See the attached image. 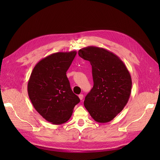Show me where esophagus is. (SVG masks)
Masks as SVG:
<instances>
[{
    "instance_id": "esophagus-1",
    "label": "esophagus",
    "mask_w": 160,
    "mask_h": 160,
    "mask_svg": "<svg viewBox=\"0 0 160 160\" xmlns=\"http://www.w3.org/2000/svg\"><path fill=\"white\" fill-rule=\"evenodd\" d=\"M79 98L80 100H82V99H83V94H80V95H79Z\"/></svg>"
}]
</instances>
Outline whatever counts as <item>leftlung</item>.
<instances>
[{
	"label": "left lung",
	"instance_id": "1",
	"mask_svg": "<svg viewBox=\"0 0 160 160\" xmlns=\"http://www.w3.org/2000/svg\"><path fill=\"white\" fill-rule=\"evenodd\" d=\"M79 57L92 66L93 87L86 95L84 105L95 122L107 123L113 119L128 102L132 81L123 62L103 48H82Z\"/></svg>",
	"mask_w": 160,
	"mask_h": 160
}]
</instances>
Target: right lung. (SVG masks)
<instances>
[{
  "mask_svg": "<svg viewBox=\"0 0 160 160\" xmlns=\"http://www.w3.org/2000/svg\"><path fill=\"white\" fill-rule=\"evenodd\" d=\"M76 54L75 51L59 52L43 58L34 67L28 81V94L34 108L52 124L67 122L80 102L66 75Z\"/></svg>",
  "mask_w": 160,
  "mask_h": 160,
  "instance_id": "1",
  "label": "right lung"
}]
</instances>
